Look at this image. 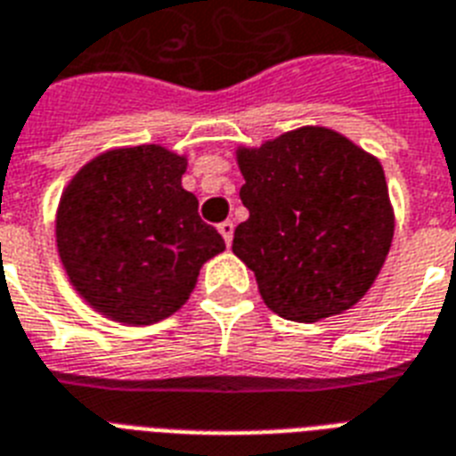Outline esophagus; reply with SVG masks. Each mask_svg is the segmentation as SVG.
Segmentation results:
<instances>
[{"mask_svg":"<svg viewBox=\"0 0 456 456\" xmlns=\"http://www.w3.org/2000/svg\"><path fill=\"white\" fill-rule=\"evenodd\" d=\"M217 229H220V234H222V239H224V243H227V246H232V239H234V222L232 220L220 222V224H217Z\"/></svg>","mask_w":456,"mask_h":456,"instance_id":"obj_1","label":"esophagus"}]
</instances>
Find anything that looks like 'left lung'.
<instances>
[{"mask_svg":"<svg viewBox=\"0 0 456 456\" xmlns=\"http://www.w3.org/2000/svg\"><path fill=\"white\" fill-rule=\"evenodd\" d=\"M239 167L250 215L232 250L256 272L267 307L305 324L353 307L393 241L381 163L338 132L303 127L241 149Z\"/></svg>","mask_w":456,"mask_h":456,"instance_id":"obj_1","label":"left lung"}]
</instances>
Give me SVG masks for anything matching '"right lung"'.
<instances>
[{"label":"right lung","instance_id":"obj_1","mask_svg":"<svg viewBox=\"0 0 456 456\" xmlns=\"http://www.w3.org/2000/svg\"><path fill=\"white\" fill-rule=\"evenodd\" d=\"M184 158L160 146L118 149L87 163L61 199L56 243L80 296L127 324L170 317L224 239L182 189Z\"/></svg>","mask_w":456,"mask_h":456}]
</instances>
